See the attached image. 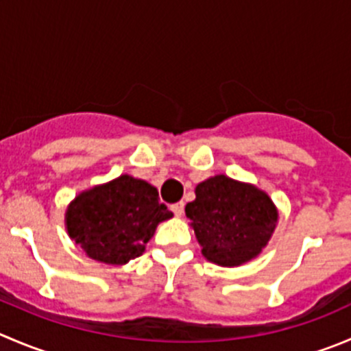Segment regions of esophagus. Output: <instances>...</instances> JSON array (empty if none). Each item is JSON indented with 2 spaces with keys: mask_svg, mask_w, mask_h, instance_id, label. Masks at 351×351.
Wrapping results in <instances>:
<instances>
[{
  "mask_svg": "<svg viewBox=\"0 0 351 351\" xmlns=\"http://www.w3.org/2000/svg\"><path fill=\"white\" fill-rule=\"evenodd\" d=\"M183 207H185V204H183V202H176V204H173V206H171V210L176 214V216H182V214H183Z\"/></svg>",
  "mask_w": 351,
  "mask_h": 351,
  "instance_id": "esophagus-1",
  "label": "esophagus"
}]
</instances>
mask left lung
<instances>
[{
    "instance_id": "obj_1",
    "label": "left lung",
    "mask_w": 351,
    "mask_h": 351,
    "mask_svg": "<svg viewBox=\"0 0 351 351\" xmlns=\"http://www.w3.org/2000/svg\"><path fill=\"white\" fill-rule=\"evenodd\" d=\"M185 214L192 219L204 257L226 267L261 254L278 223L267 193L224 175L199 183Z\"/></svg>"
}]
</instances>
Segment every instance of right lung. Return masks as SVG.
<instances>
[{"mask_svg":"<svg viewBox=\"0 0 351 351\" xmlns=\"http://www.w3.org/2000/svg\"><path fill=\"white\" fill-rule=\"evenodd\" d=\"M171 216L154 186L121 175L75 197L66 210V228L90 258L120 266L144 254L156 226Z\"/></svg>","mask_w":351,"mask_h":351,"instance_id":"add662e5","label":"right lung"}]
</instances>
